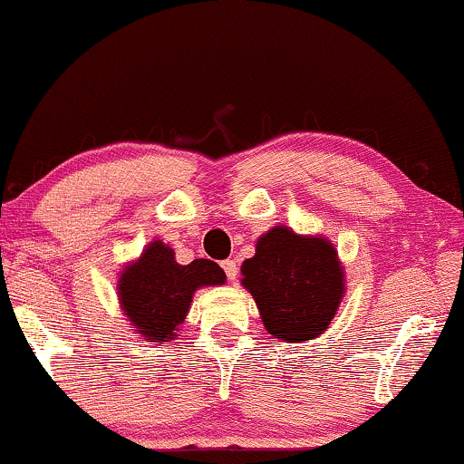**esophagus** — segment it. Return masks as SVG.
Here are the masks:
<instances>
[{
    "label": "esophagus",
    "mask_w": 464,
    "mask_h": 464,
    "mask_svg": "<svg viewBox=\"0 0 464 464\" xmlns=\"http://www.w3.org/2000/svg\"><path fill=\"white\" fill-rule=\"evenodd\" d=\"M222 269H225V274H227V278L228 280H236L237 278V263L236 261H222Z\"/></svg>",
    "instance_id": "obj_1"
}]
</instances>
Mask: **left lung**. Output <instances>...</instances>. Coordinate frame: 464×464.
I'll return each instance as SVG.
<instances>
[{
  "label": "left lung",
  "mask_w": 464,
  "mask_h": 464,
  "mask_svg": "<svg viewBox=\"0 0 464 464\" xmlns=\"http://www.w3.org/2000/svg\"><path fill=\"white\" fill-rule=\"evenodd\" d=\"M242 276L266 330L285 343L324 334L344 297V269L330 239L297 236L283 225L259 237Z\"/></svg>",
  "instance_id": "obj_1"
}]
</instances>
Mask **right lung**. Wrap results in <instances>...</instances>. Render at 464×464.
I'll use <instances>...</instances> for the list:
<instances>
[{"label": "right lung", "mask_w": 464, "mask_h": 464, "mask_svg": "<svg viewBox=\"0 0 464 464\" xmlns=\"http://www.w3.org/2000/svg\"><path fill=\"white\" fill-rule=\"evenodd\" d=\"M225 283L227 276L218 263L195 259L188 266H179L175 252L154 239L137 261L121 269L117 295L140 336L162 344L178 336L175 332L184 324L197 289Z\"/></svg>", "instance_id": "1"}]
</instances>
